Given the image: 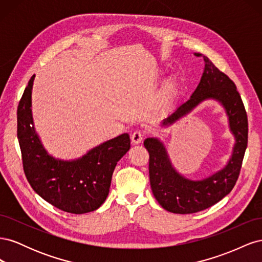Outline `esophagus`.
Returning a JSON list of instances; mask_svg holds the SVG:
<instances>
[{"label": "esophagus", "instance_id": "esophagus-1", "mask_svg": "<svg viewBox=\"0 0 262 262\" xmlns=\"http://www.w3.org/2000/svg\"><path fill=\"white\" fill-rule=\"evenodd\" d=\"M143 139H144V133L139 131V130L134 131V132L131 134V141H132V143H134V144L141 143V142L143 141Z\"/></svg>", "mask_w": 262, "mask_h": 262}]
</instances>
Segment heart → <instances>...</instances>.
Here are the masks:
<instances>
[{
  "label": "heart",
  "mask_w": 262,
  "mask_h": 262,
  "mask_svg": "<svg viewBox=\"0 0 262 262\" xmlns=\"http://www.w3.org/2000/svg\"><path fill=\"white\" fill-rule=\"evenodd\" d=\"M178 92V83L175 78H170L165 83L160 95H158V102L161 105H167L176 96Z\"/></svg>",
  "instance_id": "heart-1"
}]
</instances>
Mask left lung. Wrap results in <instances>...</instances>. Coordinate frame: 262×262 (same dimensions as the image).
Listing matches in <instances>:
<instances>
[{
  "label": "left lung",
  "instance_id": "8db88e82",
  "mask_svg": "<svg viewBox=\"0 0 262 262\" xmlns=\"http://www.w3.org/2000/svg\"><path fill=\"white\" fill-rule=\"evenodd\" d=\"M204 60V71L199 85L189 100L180 105L163 121L171 124L205 99L219 100L226 110L229 128L236 139L233 155L225 167L202 180H189L172 168L166 148L161 141L148 138L144 146L149 155L148 172L152 192L166 211L191 214L208 209L232 191L238 179L244 155L248 143V119L236 85L201 53H194Z\"/></svg>",
  "mask_w": 262,
  "mask_h": 262
}]
</instances>
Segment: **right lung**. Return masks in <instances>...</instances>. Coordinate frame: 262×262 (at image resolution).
I'll use <instances>...</instances> for the list:
<instances>
[{
    "mask_svg": "<svg viewBox=\"0 0 262 262\" xmlns=\"http://www.w3.org/2000/svg\"><path fill=\"white\" fill-rule=\"evenodd\" d=\"M35 75L24 91L17 108V138L25 176L35 191L62 211L84 214L97 210L109 192L113 172L130 148L123 133L75 161H60L48 155L35 133L31 117V90Z\"/></svg>",
    "mask_w": 262,
    "mask_h": 262,
    "instance_id": "right-lung-1",
    "label": "right lung"
}]
</instances>
